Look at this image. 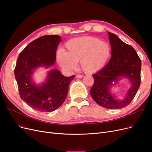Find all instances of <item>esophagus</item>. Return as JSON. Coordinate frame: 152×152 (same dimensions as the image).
<instances>
[{
	"instance_id": "esophagus-1",
	"label": "esophagus",
	"mask_w": 152,
	"mask_h": 152,
	"mask_svg": "<svg viewBox=\"0 0 152 152\" xmlns=\"http://www.w3.org/2000/svg\"><path fill=\"white\" fill-rule=\"evenodd\" d=\"M83 77H84L83 75H76V78H82Z\"/></svg>"
}]
</instances>
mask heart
<instances>
[{"label":"heart","mask_w":152,"mask_h":152,"mask_svg":"<svg viewBox=\"0 0 152 152\" xmlns=\"http://www.w3.org/2000/svg\"><path fill=\"white\" fill-rule=\"evenodd\" d=\"M67 51L56 53L58 64L68 71L77 68V62L87 73L98 72L107 65L112 56V48L106 41L93 36H84L69 40L65 44Z\"/></svg>","instance_id":"obj_1"}]
</instances>
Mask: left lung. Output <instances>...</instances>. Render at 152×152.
<instances>
[{
	"label": "left lung",
	"mask_w": 152,
	"mask_h": 152,
	"mask_svg": "<svg viewBox=\"0 0 152 152\" xmlns=\"http://www.w3.org/2000/svg\"><path fill=\"white\" fill-rule=\"evenodd\" d=\"M112 48V58L102 70L93 76L94 82L90 90L91 97L99 106L108 109H120L129 104L136 96L141 83V61L135 49L118 37L108 32ZM122 77L132 84L125 99H115L109 89Z\"/></svg>",
	"instance_id": "8db88e82"
}]
</instances>
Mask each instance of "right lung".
Wrapping results in <instances>:
<instances>
[{"label":"right lung","mask_w":152,"mask_h":152,"mask_svg":"<svg viewBox=\"0 0 152 152\" xmlns=\"http://www.w3.org/2000/svg\"><path fill=\"white\" fill-rule=\"evenodd\" d=\"M61 41L56 35L40 37L26 45L17 59L15 75L20 97L31 108L40 112H53L60 107L67 96L69 84L75 77H65L59 70H53L40 86L35 85L31 80L35 69L54 65Z\"/></svg>","instance_id":"1"}]
</instances>
